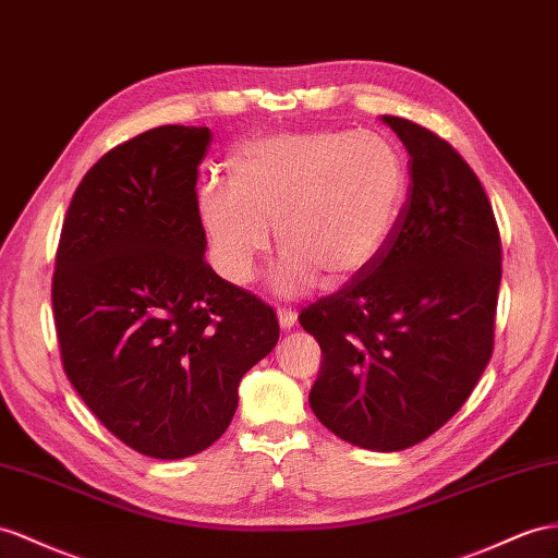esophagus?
Listing matches in <instances>:
<instances>
[{"mask_svg": "<svg viewBox=\"0 0 558 558\" xmlns=\"http://www.w3.org/2000/svg\"><path fill=\"white\" fill-rule=\"evenodd\" d=\"M278 320H280L282 330H292V327L296 325V311H292V308H278Z\"/></svg>", "mask_w": 558, "mask_h": 558, "instance_id": "esophagus-1", "label": "esophagus"}]
</instances>
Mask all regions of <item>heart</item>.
I'll use <instances>...</instances> for the list:
<instances>
[{
    "instance_id": "b5f03b06",
    "label": "heart",
    "mask_w": 558,
    "mask_h": 558,
    "mask_svg": "<svg viewBox=\"0 0 558 558\" xmlns=\"http://www.w3.org/2000/svg\"><path fill=\"white\" fill-rule=\"evenodd\" d=\"M408 169L375 132L318 130L254 138L231 157V185L207 183L197 197L214 264L233 284L254 278L274 226L278 296L318 280L349 282L373 264L401 223Z\"/></svg>"
}]
</instances>
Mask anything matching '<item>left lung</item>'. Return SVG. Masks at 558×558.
Here are the masks:
<instances>
[{"instance_id": "1", "label": "left lung", "mask_w": 558, "mask_h": 558, "mask_svg": "<svg viewBox=\"0 0 558 558\" xmlns=\"http://www.w3.org/2000/svg\"><path fill=\"white\" fill-rule=\"evenodd\" d=\"M381 122L410 155L401 223L299 323L323 351L313 415L351 446L396 452L438 432L488 365L502 245L481 181L450 143L403 118Z\"/></svg>"}]
</instances>
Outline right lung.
<instances>
[{"mask_svg":"<svg viewBox=\"0 0 558 558\" xmlns=\"http://www.w3.org/2000/svg\"><path fill=\"white\" fill-rule=\"evenodd\" d=\"M207 126H155L98 160L68 207L51 302L65 375L110 434L155 460L203 452L278 318L214 274L197 209Z\"/></svg>","mask_w":558,"mask_h":558,"instance_id":"obj_1","label":"right lung"}]
</instances>
